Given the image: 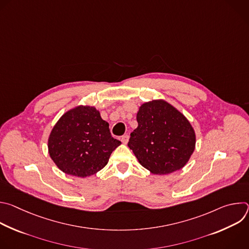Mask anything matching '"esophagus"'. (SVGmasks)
<instances>
[{
	"instance_id": "1",
	"label": "esophagus",
	"mask_w": 249,
	"mask_h": 249,
	"mask_svg": "<svg viewBox=\"0 0 249 249\" xmlns=\"http://www.w3.org/2000/svg\"><path fill=\"white\" fill-rule=\"evenodd\" d=\"M128 140H129V136L128 135H123L121 137V142L123 144H127L128 143Z\"/></svg>"
}]
</instances>
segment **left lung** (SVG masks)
<instances>
[{
  "instance_id": "obj_1",
  "label": "left lung",
  "mask_w": 249,
  "mask_h": 249,
  "mask_svg": "<svg viewBox=\"0 0 249 249\" xmlns=\"http://www.w3.org/2000/svg\"><path fill=\"white\" fill-rule=\"evenodd\" d=\"M138 127L128 146L154 174L182 168L195 149V132L185 116L163 100L146 102L137 113Z\"/></svg>"
}]
</instances>
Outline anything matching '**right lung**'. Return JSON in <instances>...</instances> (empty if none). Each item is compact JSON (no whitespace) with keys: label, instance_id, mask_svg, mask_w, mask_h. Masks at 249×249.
<instances>
[{"label":"right lung","instance_id":"add662e5","mask_svg":"<svg viewBox=\"0 0 249 249\" xmlns=\"http://www.w3.org/2000/svg\"><path fill=\"white\" fill-rule=\"evenodd\" d=\"M120 144L94 107L78 106L56 123L48 140V150L63 172L87 177L107 164L111 153Z\"/></svg>","mask_w":249,"mask_h":249}]
</instances>
